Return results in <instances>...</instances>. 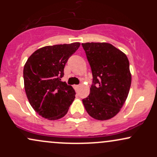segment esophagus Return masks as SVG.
<instances>
[{
	"instance_id": "34e87169",
	"label": "esophagus",
	"mask_w": 157,
	"mask_h": 157,
	"mask_svg": "<svg viewBox=\"0 0 157 157\" xmlns=\"http://www.w3.org/2000/svg\"><path fill=\"white\" fill-rule=\"evenodd\" d=\"M75 89L77 90V91H78V90L80 89V86H79V85H76V86H75Z\"/></svg>"
}]
</instances>
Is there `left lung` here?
Returning a JSON list of instances; mask_svg holds the SVG:
<instances>
[{
	"label": "left lung",
	"mask_w": 157,
	"mask_h": 157,
	"mask_svg": "<svg viewBox=\"0 0 157 157\" xmlns=\"http://www.w3.org/2000/svg\"><path fill=\"white\" fill-rule=\"evenodd\" d=\"M91 68L94 84L82 100L87 113L97 120L116 116L125 103L131 84L127 56L108 43L82 44Z\"/></svg>",
	"instance_id": "left-lung-1"
}]
</instances>
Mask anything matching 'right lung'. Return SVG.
<instances>
[{
	"label": "right lung",
	"instance_id": "add662e5",
	"mask_svg": "<svg viewBox=\"0 0 157 157\" xmlns=\"http://www.w3.org/2000/svg\"><path fill=\"white\" fill-rule=\"evenodd\" d=\"M78 42L46 46L36 50L23 68L24 89L30 105L49 120L63 117L75 98V89L61 81L68 59L80 47Z\"/></svg>",
	"mask_w": 157,
	"mask_h": 157
}]
</instances>
